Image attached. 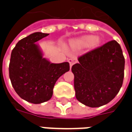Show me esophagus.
I'll use <instances>...</instances> for the list:
<instances>
[{
    "label": "esophagus",
    "mask_w": 132,
    "mask_h": 132,
    "mask_svg": "<svg viewBox=\"0 0 132 132\" xmlns=\"http://www.w3.org/2000/svg\"><path fill=\"white\" fill-rule=\"evenodd\" d=\"M68 61H69V63H70V66L71 67L74 63H76V62H77V60H76V59H69V60H68Z\"/></svg>",
    "instance_id": "1"
}]
</instances>
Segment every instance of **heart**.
<instances>
[{
	"instance_id": "1",
	"label": "heart",
	"mask_w": 132,
	"mask_h": 132,
	"mask_svg": "<svg viewBox=\"0 0 132 132\" xmlns=\"http://www.w3.org/2000/svg\"><path fill=\"white\" fill-rule=\"evenodd\" d=\"M102 42V39L99 36L84 35L80 37L73 39L69 42L68 48L71 49H80L88 47L95 49L100 46Z\"/></svg>"
}]
</instances>
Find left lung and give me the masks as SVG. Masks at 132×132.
<instances>
[{"mask_svg":"<svg viewBox=\"0 0 132 132\" xmlns=\"http://www.w3.org/2000/svg\"><path fill=\"white\" fill-rule=\"evenodd\" d=\"M72 66L76 99L90 108H98L114 98L124 79L125 57L115 40L88 52Z\"/></svg>","mask_w":132,"mask_h":132,"instance_id":"obj_1","label":"left lung"}]
</instances>
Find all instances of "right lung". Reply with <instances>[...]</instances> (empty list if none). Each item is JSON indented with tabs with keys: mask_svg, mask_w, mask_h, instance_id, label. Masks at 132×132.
Segmentation results:
<instances>
[{
	"mask_svg": "<svg viewBox=\"0 0 132 132\" xmlns=\"http://www.w3.org/2000/svg\"><path fill=\"white\" fill-rule=\"evenodd\" d=\"M49 34L35 32L22 39L11 53L9 76L13 88L22 99L40 104L51 99L60 76L69 71V62L54 63L44 58L36 42Z\"/></svg>",
	"mask_w": 132,
	"mask_h": 132,
	"instance_id": "add662e5",
	"label": "right lung"
}]
</instances>
